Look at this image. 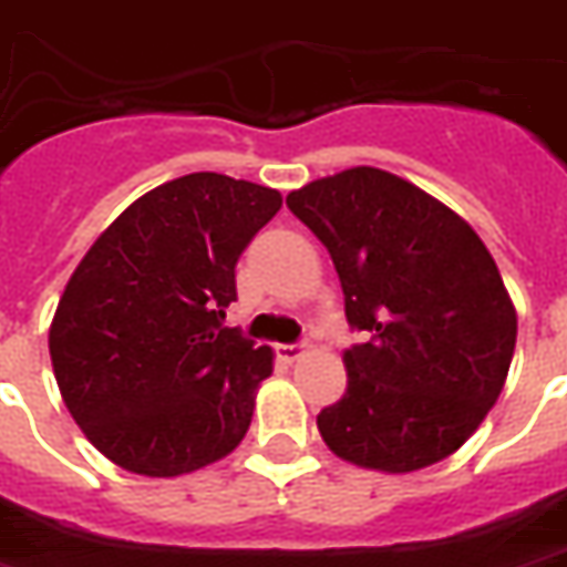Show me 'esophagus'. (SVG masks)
<instances>
[{"instance_id":"obj_1","label":"esophagus","mask_w":567,"mask_h":567,"mask_svg":"<svg viewBox=\"0 0 567 567\" xmlns=\"http://www.w3.org/2000/svg\"><path fill=\"white\" fill-rule=\"evenodd\" d=\"M301 353H305V344H280L278 347V359H284V362H296V359H301Z\"/></svg>"}]
</instances>
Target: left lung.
I'll list each match as a JSON object with an SVG mask.
<instances>
[{
	"instance_id": "1",
	"label": "left lung",
	"mask_w": 567,
	"mask_h": 567,
	"mask_svg": "<svg viewBox=\"0 0 567 567\" xmlns=\"http://www.w3.org/2000/svg\"><path fill=\"white\" fill-rule=\"evenodd\" d=\"M329 250L350 329L347 392L317 414L332 453L362 468L435 465L498 399L516 311L477 233L437 198L380 168H347L287 196Z\"/></svg>"
}]
</instances>
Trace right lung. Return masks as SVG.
Instances as JSON below:
<instances>
[{"instance_id":"obj_1","label":"right lung","mask_w":567,"mask_h":567,"mask_svg":"<svg viewBox=\"0 0 567 567\" xmlns=\"http://www.w3.org/2000/svg\"><path fill=\"white\" fill-rule=\"evenodd\" d=\"M278 189L196 172L144 193L74 268L51 323L63 402L99 453L177 477L233 453L271 350L223 326Z\"/></svg>"}]
</instances>
